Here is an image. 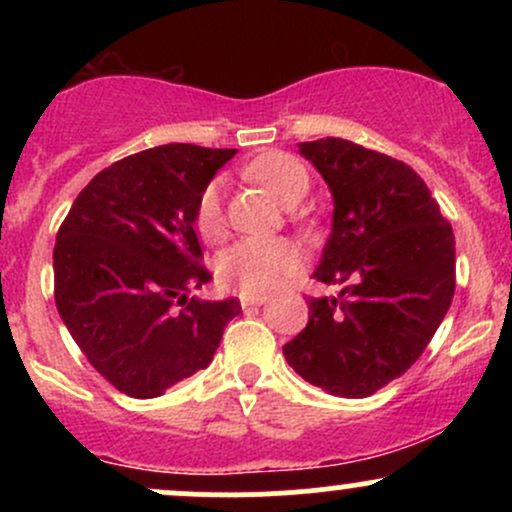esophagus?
Listing matches in <instances>:
<instances>
[{
  "label": "esophagus",
  "instance_id": "obj_1",
  "mask_svg": "<svg viewBox=\"0 0 512 512\" xmlns=\"http://www.w3.org/2000/svg\"><path fill=\"white\" fill-rule=\"evenodd\" d=\"M267 303V296H240V305L243 308H255V305Z\"/></svg>",
  "mask_w": 512,
  "mask_h": 512
}]
</instances>
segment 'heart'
<instances>
[{"label": "heart", "mask_w": 512, "mask_h": 512, "mask_svg": "<svg viewBox=\"0 0 512 512\" xmlns=\"http://www.w3.org/2000/svg\"><path fill=\"white\" fill-rule=\"evenodd\" d=\"M248 175L267 187L284 207H298L310 190V175L301 161L281 151H269L248 166ZM197 231L202 238L216 240L226 233L221 202V180H211L202 190L195 211ZM303 255L286 238H248L231 245L219 257V281L226 289L243 296H267L298 274Z\"/></svg>", "instance_id": "b5f03b06"}]
</instances>
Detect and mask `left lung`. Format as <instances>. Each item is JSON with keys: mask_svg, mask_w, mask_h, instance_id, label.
<instances>
[{"mask_svg": "<svg viewBox=\"0 0 512 512\" xmlns=\"http://www.w3.org/2000/svg\"><path fill=\"white\" fill-rule=\"evenodd\" d=\"M330 187L332 233L313 279L308 325L284 344L289 366L337 397H368L407 373L455 293V236L407 163L327 137L298 144Z\"/></svg>", "mask_w": 512, "mask_h": 512, "instance_id": "1", "label": "left lung"}]
</instances>
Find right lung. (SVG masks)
Returning <instances> with one entry per match:
<instances>
[{
  "instance_id": "add662e5",
  "label": "right lung",
  "mask_w": 512,
  "mask_h": 512,
  "mask_svg": "<svg viewBox=\"0 0 512 512\" xmlns=\"http://www.w3.org/2000/svg\"><path fill=\"white\" fill-rule=\"evenodd\" d=\"M236 149L166 144L101 170L57 231L55 303L93 368L129 397H158L207 368L238 298L187 296L199 264V195Z\"/></svg>"
}]
</instances>
